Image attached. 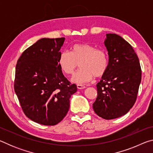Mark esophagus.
Segmentation results:
<instances>
[{
	"label": "esophagus",
	"mask_w": 153,
	"mask_h": 153,
	"mask_svg": "<svg viewBox=\"0 0 153 153\" xmlns=\"http://www.w3.org/2000/svg\"><path fill=\"white\" fill-rule=\"evenodd\" d=\"M77 89L81 90V89L86 88V86H83V85H81V84H77Z\"/></svg>",
	"instance_id": "34e87169"
}]
</instances>
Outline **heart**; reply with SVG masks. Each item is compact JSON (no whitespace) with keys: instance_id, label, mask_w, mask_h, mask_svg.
I'll return each mask as SVG.
<instances>
[{"instance_id":"obj_1","label":"heart","mask_w":153,"mask_h":153,"mask_svg":"<svg viewBox=\"0 0 153 153\" xmlns=\"http://www.w3.org/2000/svg\"><path fill=\"white\" fill-rule=\"evenodd\" d=\"M61 71L67 75L74 74L80 64L81 69L72 77L78 84L89 82L94 77H101L108 67V56L104 49L96 48L87 43L75 44L69 51L61 52L59 57Z\"/></svg>"}]
</instances>
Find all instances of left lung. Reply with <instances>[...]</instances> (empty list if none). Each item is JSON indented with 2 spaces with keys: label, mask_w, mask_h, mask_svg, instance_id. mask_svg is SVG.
<instances>
[{
  "label": "left lung",
  "mask_w": 153,
  "mask_h": 153,
  "mask_svg": "<svg viewBox=\"0 0 153 153\" xmlns=\"http://www.w3.org/2000/svg\"><path fill=\"white\" fill-rule=\"evenodd\" d=\"M105 45L108 67L98 83L94 112L105 120L126 114L135 103L141 82L139 59L129 44L120 36L107 33Z\"/></svg>",
  "instance_id": "left-lung-1"
}]
</instances>
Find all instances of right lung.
<instances>
[{"mask_svg":"<svg viewBox=\"0 0 153 153\" xmlns=\"http://www.w3.org/2000/svg\"><path fill=\"white\" fill-rule=\"evenodd\" d=\"M65 38H42L24 51L15 68V92L25 115L35 122L55 126L65 117L77 91L59 65Z\"/></svg>","mask_w":153,"mask_h":153,"instance_id":"add662e5","label":"right lung"}]
</instances>
